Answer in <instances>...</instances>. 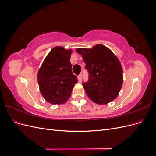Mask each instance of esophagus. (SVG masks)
<instances>
[{
    "instance_id": "34e87169",
    "label": "esophagus",
    "mask_w": 156,
    "mask_h": 156,
    "mask_svg": "<svg viewBox=\"0 0 156 156\" xmlns=\"http://www.w3.org/2000/svg\"><path fill=\"white\" fill-rule=\"evenodd\" d=\"M78 80L79 82H81V80H82V74H79L78 75Z\"/></svg>"
}]
</instances>
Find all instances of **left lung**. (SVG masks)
I'll use <instances>...</instances> for the list:
<instances>
[{
	"label": "left lung",
	"instance_id": "obj_1",
	"mask_svg": "<svg viewBox=\"0 0 156 156\" xmlns=\"http://www.w3.org/2000/svg\"><path fill=\"white\" fill-rule=\"evenodd\" d=\"M77 53L82 55L88 80L83 83L87 96L98 104H106L114 100L123 83V71L119 60L103 45L92 49L80 48Z\"/></svg>",
	"mask_w": 156,
	"mask_h": 156
}]
</instances>
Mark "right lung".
<instances>
[{
    "mask_svg": "<svg viewBox=\"0 0 156 156\" xmlns=\"http://www.w3.org/2000/svg\"><path fill=\"white\" fill-rule=\"evenodd\" d=\"M72 50L55 47L46 56L37 73L40 90L51 104H62L68 101L77 77L73 74L70 62Z\"/></svg>",
    "mask_w": 156,
    "mask_h": 156,
    "instance_id": "1",
    "label": "right lung"
}]
</instances>
